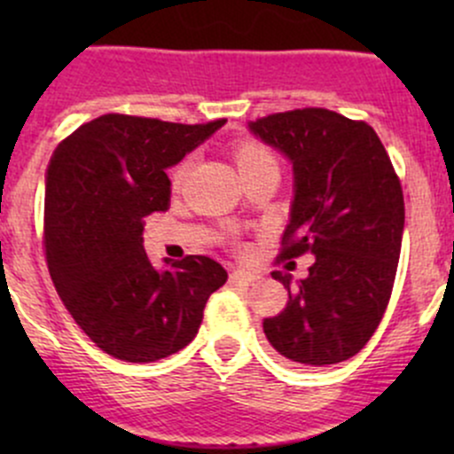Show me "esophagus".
Here are the masks:
<instances>
[{"label": "esophagus", "instance_id": "esophagus-1", "mask_svg": "<svg viewBox=\"0 0 454 454\" xmlns=\"http://www.w3.org/2000/svg\"><path fill=\"white\" fill-rule=\"evenodd\" d=\"M254 274L246 272V270H232L231 272V283H253Z\"/></svg>", "mask_w": 454, "mask_h": 454}]
</instances>
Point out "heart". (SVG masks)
Here are the masks:
<instances>
[{
	"mask_svg": "<svg viewBox=\"0 0 454 454\" xmlns=\"http://www.w3.org/2000/svg\"><path fill=\"white\" fill-rule=\"evenodd\" d=\"M263 162H274L272 153H270L268 149H263V146L250 145L248 142V145H241L239 149H237V167H239V171H246V168H253V167H256V164H263ZM186 167H189V164L182 162L173 168L171 180L176 186L184 180Z\"/></svg>",
	"mask_w": 454,
	"mask_h": 454,
	"instance_id": "heart-1",
	"label": "heart"
}]
</instances>
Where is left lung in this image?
<instances>
[{
	"label": "left lung",
	"instance_id": "8db88e82",
	"mask_svg": "<svg viewBox=\"0 0 454 454\" xmlns=\"http://www.w3.org/2000/svg\"><path fill=\"white\" fill-rule=\"evenodd\" d=\"M250 131L290 158L294 201L277 263L314 254L281 314L263 320L292 363L327 367L358 354L382 320L404 232L400 177L373 127L323 107L270 114Z\"/></svg>",
	"mask_w": 454,
	"mask_h": 454
}]
</instances>
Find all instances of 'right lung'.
<instances>
[{
	"label": "right lung",
	"mask_w": 454,
	"mask_h": 454,
	"mask_svg": "<svg viewBox=\"0 0 454 454\" xmlns=\"http://www.w3.org/2000/svg\"><path fill=\"white\" fill-rule=\"evenodd\" d=\"M204 125L105 114L59 142L45 176L43 246L63 305L98 349L155 363L198 333L208 296L228 272L201 254L155 270L145 217L167 210V168L213 136Z\"/></svg>",
	"instance_id": "add662e5"
}]
</instances>
